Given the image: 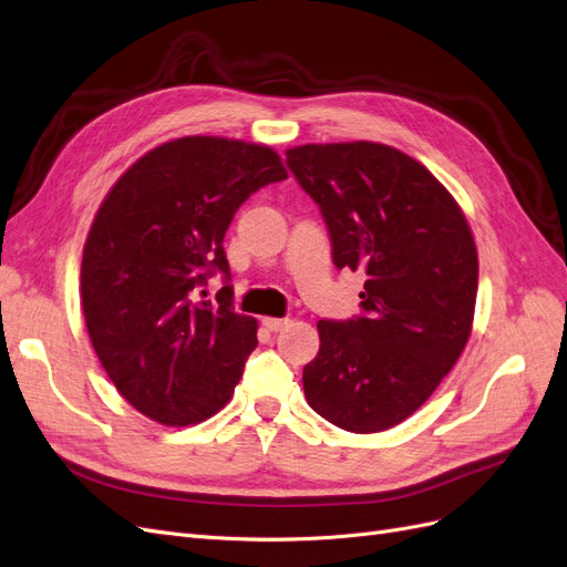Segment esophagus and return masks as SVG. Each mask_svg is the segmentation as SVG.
Here are the masks:
<instances>
[{"mask_svg": "<svg viewBox=\"0 0 567 567\" xmlns=\"http://www.w3.org/2000/svg\"><path fill=\"white\" fill-rule=\"evenodd\" d=\"M261 324L266 327L268 332H280V330H285V327L289 324V320H285V318H264Z\"/></svg>", "mask_w": 567, "mask_h": 567, "instance_id": "34e87169", "label": "esophagus"}]
</instances>
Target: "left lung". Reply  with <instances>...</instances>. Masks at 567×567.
<instances>
[{"label":"left lung","mask_w":567,"mask_h":567,"mask_svg":"<svg viewBox=\"0 0 567 567\" xmlns=\"http://www.w3.org/2000/svg\"><path fill=\"white\" fill-rule=\"evenodd\" d=\"M285 155L322 212L334 266L368 276L362 316L318 322L306 400L343 431H386L426 403L464 351L476 243L441 181L391 145L308 143Z\"/></svg>","instance_id":"left-lung-1"}]
</instances>
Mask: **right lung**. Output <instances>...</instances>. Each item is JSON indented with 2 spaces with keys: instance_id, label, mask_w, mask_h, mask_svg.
Here are the masks:
<instances>
[{
  "instance_id": "right-lung-1",
  "label": "right lung",
  "mask_w": 567,
  "mask_h": 567,
  "mask_svg": "<svg viewBox=\"0 0 567 567\" xmlns=\"http://www.w3.org/2000/svg\"><path fill=\"white\" fill-rule=\"evenodd\" d=\"M285 178L268 145L184 136L138 157L101 203L80 272L86 332L153 422L199 424L230 400L259 324L233 310L224 237L251 193ZM216 269L227 278L218 307L196 299Z\"/></svg>"
}]
</instances>
